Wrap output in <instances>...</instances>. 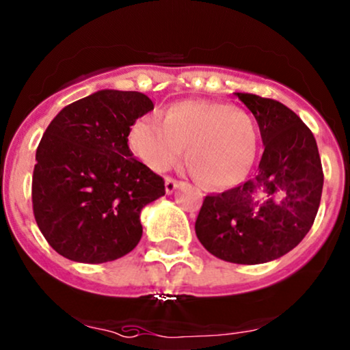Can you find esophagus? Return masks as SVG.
<instances>
[{"mask_svg": "<svg viewBox=\"0 0 350 350\" xmlns=\"http://www.w3.org/2000/svg\"><path fill=\"white\" fill-rule=\"evenodd\" d=\"M164 185H165V193L167 194H172L174 193L176 189H178L179 186L183 185L181 181H178V179H172V178H165V181H164Z\"/></svg>", "mask_w": 350, "mask_h": 350, "instance_id": "obj_1", "label": "esophagus"}]
</instances>
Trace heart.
<instances>
[{
	"mask_svg": "<svg viewBox=\"0 0 350 350\" xmlns=\"http://www.w3.org/2000/svg\"><path fill=\"white\" fill-rule=\"evenodd\" d=\"M189 171L208 187L241 183L255 163L258 134L245 110L209 100L171 105L164 119L146 116L129 134L132 152L157 172L171 167L185 152Z\"/></svg>",
	"mask_w": 350,
	"mask_h": 350,
	"instance_id": "obj_1",
	"label": "heart"
}]
</instances>
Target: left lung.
Returning a JSON list of instances; mask_svg holds the SVG:
<instances>
[{
  "instance_id": "8db88e82",
  "label": "left lung",
  "mask_w": 350,
  "mask_h": 350,
  "mask_svg": "<svg viewBox=\"0 0 350 350\" xmlns=\"http://www.w3.org/2000/svg\"><path fill=\"white\" fill-rule=\"evenodd\" d=\"M234 95L258 122L263 156L252 179L204 198L194 228L216 258L258 265L304 240L321 204L323 172L314 134L293 110L255 94Z\"/></svg>"
}]
</instances>
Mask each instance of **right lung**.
<instances>
[{
	"label": "right lung",
	"instance_id": "1",
	"mask_svg": "<svg viewBox=\"0 0 350 350\" xmlns=\"http://www.w3.org/2000/svg\"><path fill=\"white\" fill-rule=\"evenodd\" d=\"M152 109L141 92L98 90L62 109L46 127L33 169V215L62 256L105 263L141 241L142 208L165 189L135 159L127 137Z\"/></svg>",
	"mask_w": 350,
	"mask_h": 350
}]
</instances>
